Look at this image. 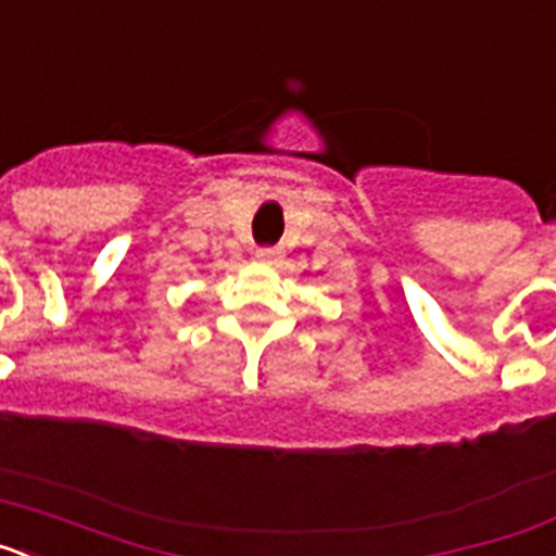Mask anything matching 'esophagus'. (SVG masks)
Segmentation results:
<instances>
[{"label":"esophagus","instance_id":"34e87169","mask_svg":"<svg viewBox=\"0 0 556 556\" xmlns=\"http://www.w3.org/2000/svg\"><path fill=\"white\" fill-rule=\"evenodd\" d=\"M278 255H281V250H278V248H258V250H255V258H258V262H264V264H273Z\"/></svg>","mask_w":556,"mask_h":556}]
</instances>
